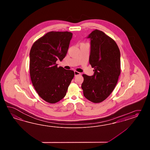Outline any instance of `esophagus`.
Segmentation results:
<instances>
[{
  "label": "esophagus",
  "instance_id": "obj_1",
  "mask_svg": "<svg viewBox=\"0 0 150 150\" xmlns=\"http://www.w3.org/2000/svg\"><path fill=\"white\" fill-rule=\"evenodd\" d=\"M74 76H78V75H80V74H80V72H77L76 71H74Z\"/></svg>",
  "mask_w": 150,
  "mask_h": 150
}]
</instances>
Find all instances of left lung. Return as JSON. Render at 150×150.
Returning <instances> with one entry per match:
<instances>
[{
  "instance_id": "left-lung-1",
  "label": "left lung",
  "mask_w": 150,
  "mask_h": 150,
  "mask_svg": "<svg viewBox=\"0 0 150 150\" xmlns=\"http://www.w3.org/2000/svg\"><path fill=\"white\" fill-rule=\"evenodd\" d=\"M87 38L91 40L89 64L94 74H83L81 85L83 96L94 103L102 102L115 88L121 73V54L115 41L102 31L96 29Z\"/></svg>"
}]
</instances>
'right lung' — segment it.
<instances>
[{"label": "right lung", "mask_w": 150, "mask_h": 150, "mask_svg": "<svg viewBox=\"0 0 150 150\" xmlns=\"http://www.w3.org/2000/svg\"><path fill=\"white\" fill-rule=\"evenodd\" d=\"M72 33L50 32L39 38L30 51V76L39 96L46 102L54 103L66 95L74 78V71L57 67L69 47Z\"/></svg>", "instance_id": "1"}]
</instances>
